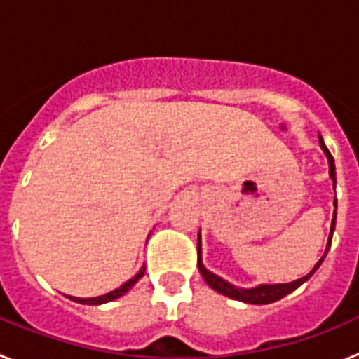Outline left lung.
<instances>
[{
  "label": "left lung",
  "instance_id": "obj_1",
  "mask_svg": "<svg viewBox=\"0 0 359 359\" xmlns=\"http://www.w3.org/2000/svg\"><path fill=\"white\" fill-rule=\"evenodd\" d=\"M320 147H322L323 154L327 158L329 161V176L332 180V187L336 189V167H334V158L331 156V152L329 149L325 147L323 144V138L320 136ZM334 226H336V199H334V214H332V221H331V233H329V239H327V246H325V253L322 255L318 262L315 264V268L311 269L309 273L302 278H297L293 282H286V284H259L255 287H239V286H233L230 284L228 280H224L223 277H219V275L212 273L210 269L205 268L203 264V257H201V231L198 233V268H199V273L203 275L205 282H207L208 286L212 287L214 291L217 293L224 294L228 298H233V300H239V302L244 304H255V306H264V304H271V302H277L280 298H284L286 294L293 293L297 287H300L306 280H309L313 277L316 269L320 268V264L323 262L325 255H327L329 248H331V241H332V233H334Z\"/></svg>",
  "mask_w": 359,
  "mask_h": 359
}]
</instances>
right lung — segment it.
<instances>
[{
    "mask_svg": "<svg viewBox=\"0 0 359 359\" xmlns=\"http://www.w3.org/2000/svg\"><path fill=\"white\" fill-rule=\"evenodd\" d=\"M145 273V266H142L140 271L135 275L133 278H129L128 282H123L122 286L116 287V290L109 291V293L106 294H100V297H91V298H79V297H69V294H66V297L69 298V300H73V302H79V304H86V306H100V304H106V302H111V300H116V298L123 297V294L128 293L129 290H131L133 286H135L136 282L140 280L142 277H144Z\"/></svg>",
    "mask_w": 359,
    "mask_h": 359,
    "instance_id": "1",
    "label": "right lung"
}]
</instances>
